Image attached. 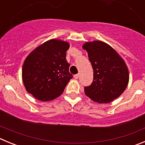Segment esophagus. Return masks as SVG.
Listing matches in <instances>:
<instances>
[{
  "mask_svg": "<svg viewBox=\"0 0 145 145\" xmlns=\"http://www.w3.org/2000/svg\"><path fill=\"white\" fill-rule=\"evenodd\" d=\"M79 78V75L78 74H76V75H74V78H75V79H78Z\"/></svg>",
  "mask_w": 145,
  "mask_h": 145,
  "instance_id": "34e87169",
  "label": "esophagus"
}]
</instances>
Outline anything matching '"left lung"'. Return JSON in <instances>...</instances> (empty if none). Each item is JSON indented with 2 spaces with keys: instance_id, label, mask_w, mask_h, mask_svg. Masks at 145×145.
Here are the masks:
<instances>
[{
  "instance_id": "left-lung-1",
  "label": "left lung",
  "mask_w": 145,
  "mask_h": 145,
  "mask_svg": "<svg viewBox=\"0 0 145 145\" xmlns=\"http://www.w3.org/2000/svg\"><path fill=\"white\" fill-rule=\"evenodd\" d=\"M93 70L92 84L84 87L86 95L99 104L109 103L122 94L129 84L125 61L108 44L95 40L83 46Z\"/></svg>"
}]
</instances>
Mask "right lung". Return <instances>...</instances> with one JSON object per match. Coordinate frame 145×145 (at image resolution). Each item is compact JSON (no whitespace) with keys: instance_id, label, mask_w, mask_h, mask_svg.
Returning <instances> with one entry per match:
<instances>
[{"instance_id":"1","label":"right lung","mask_w":145,"mask_h":145,"mask_svg":"<svg viewBox=\"0 0 145 145\" xmlns=\"http://www.w3.org/2000/svg\"><path fill=\"white\" fill-rule=\"evenodd\" d=\"M67 42L52 39L29 54L22 66V80L28 93L46 102L59 97L72 75L66 60Z\"/></svg>"}]
</instances>
